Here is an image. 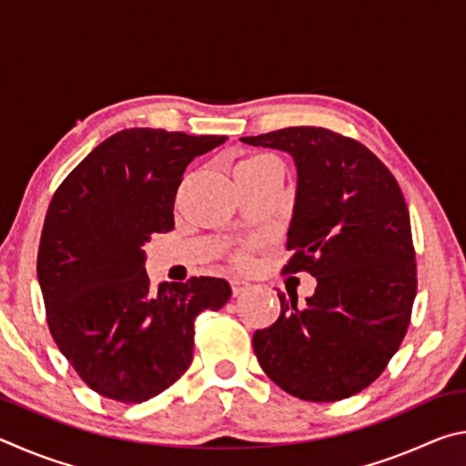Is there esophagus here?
<instances>
[{
    "mask_svg": "<svg viewBox=\"0 0 466 466\" xmlns=\"http://www.w3.org/2000/svg\"><path fill=\"white\" fill-rule=\"evenodd\" d=\"M230 286H232V294L234 296H240V294H244V291L250 289V283L244 281V279H238V278L230 279Z\"/></svg>",
    "mask_w": 466,
    "mask_h": 466,
    "instance_id": "1",
    "label": "esophagus"
}]
</instances>
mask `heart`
Wrapping results in <instances>:
<instances>
[{"label": "heart", "mask_w": 466, "mask_h": 466, "mask_svg": "<svg viewBox=\"0 0 466 466\" xmlns=\"http://www.w3.org/2000/svg\"><path fill=\"white\" fill-rule=\"evenodd\" d=\"M258 160H269V157H265V156H252V157H248V160H244V162H258ZM238 258H240V261H247V255H240Z\"/></svg>", "instance_id": "obj_1"}]
</instances>
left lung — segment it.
I'll return each mask as SVG.
<instances>
[{
	"label": "left lung",
	"instance_id": "8db88e82",
	"mask_svg": "<svg viewBox=\"0 0 466 466\" xmlns=\"http://www.w3.org/2000/svg\"><path fill=\"white\" fill-rule=\"evenodd\" d=\"M240 141L294 156L298 191L283 273L306 271L319 281L304 309L279 291V319L252 335L258 364L302 400L351 397L384 372L411 322L417 263L403 191L364 144L325 127Z\"/></svg>",
	"mask_w": 466,
	"mask_h": 466
}]
</instances>
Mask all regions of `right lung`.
I'll use <instances>...</instances> for the list:
<instances>
[{"instance_id": "add662e5", "label": "right lung", "mask_w": 466, "mask_h": 466, "mask_svg": "<svg viewBox=\"0 0 466 466\" xmlns=\"http://www.w3.org/2000/svg\"><path fill=\"white\" fill-rule=\"evenodd\" d=\"M226 139L123 129L94 147L53 195L36 257L46 325L77 376L102 397L144 403L167 390L191 366L195 319L232 296L218 278L154 291L141 250L175 228L185 168Z\"/></svg>"}]
</instances>
